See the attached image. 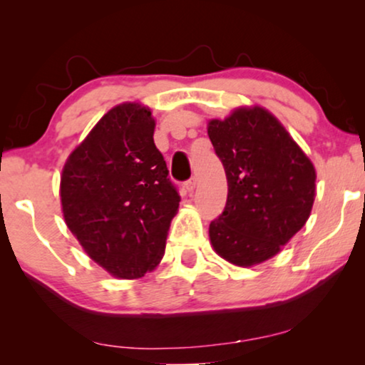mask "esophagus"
I'll return each mask as SVG.
<instances>
[{
  "label": "esophagus",
  "mask_w": 365,
  "mask_h": 365,
  "mask_svg": "<svg viewBox=\"0 0 365 365\" xmlns=\"http://www.w3.org/2000/svg\"><path fill=\"white\" fill-rule=\"evenodd\" d=\"M196 184H197L196 178H191V179H187L186 182H184V187H186L187 192H192L194 189H196Z\"/></svg>",
  "instance_id": "1"
}]
</instances>
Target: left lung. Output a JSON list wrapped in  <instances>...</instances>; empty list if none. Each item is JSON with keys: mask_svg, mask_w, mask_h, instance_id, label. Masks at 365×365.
Wrapping results in <instances>:
<instances>
[{"mask_svg": "<svg viewBox=\"0 0 365 365\" xmlns=\"http://www.w3.org/2000/svg\"><path fill=\"white\" fill-rule=\"evenodd\" d=\"M207 134L227 178V201L209 226L219 256L241 267L281 251L311 214L316 169L267 109L211 119Z\"/></svg>", "mask_w": 365, "mask_h": 365, "instance_id": "left-lung-1", "label": "left lung"}]
</instances>
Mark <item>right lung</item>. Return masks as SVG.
I'll return each mask as SVG.
<instances>
[{"mask_svg": "<svg viewBox=\"0 0 365 365\" xmlns=\"http://www.w3.org/2000/svg\"><path fill=\"white\" fill-rule=\"evenodd\" d=\"M146 106L113 108L69 154L61 176L63 216L94 262L136 279L161 262L179 207Z\"/></svg>", "mask_w": 365, "mask_h": 365, "instance_id": "obj_1", "label": "right lung"}]
</instances>
